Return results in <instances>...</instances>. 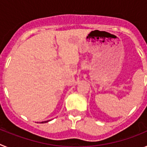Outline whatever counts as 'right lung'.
Masks as SVG:
<instances>
[{
    "label": "right lung",
    "mask_w": 147,
    "mask_h": 147,
    "mask_svg": "<svg viewBox=\"0 0 147 147\" xmlns=\"http://www.w3.org/2000/svg\"><path fill=\"white\" fill-rule=\"evenodd\" d=\"M49 121H42V122H41V123H44V122H48Z\"/></svg>",
    "instance_id": "add662e5"
}]
</instances>
